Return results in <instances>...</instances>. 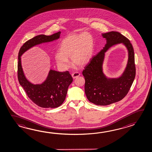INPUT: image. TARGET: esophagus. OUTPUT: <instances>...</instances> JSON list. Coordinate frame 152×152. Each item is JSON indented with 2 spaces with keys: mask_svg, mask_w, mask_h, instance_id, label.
<instances>
[{
  "mask_svg": "<svg viewBox=\"0 0 152 152\" xmlns=\"http://www.w3.org/2000/svg\"><path fill=\"white\" fill-rule=\"evenodd\" d=\"M80 76V73L78 72H74L73 74H72V77H73V78H77Z\"/></svg>",
  "mask_w": 152,
  "mask_h": 152,
  "instance_id": "34e87169",
  "label": "esophagus"
}]
</instances>
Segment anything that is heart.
I'll return each mask as SVG.
<instances>
[{"label":"heart","instance_id":"1","mask_svg":"<svg viewBox=\"0 0 152 152\" xmlns=\"http://www.w3.org/2000/svg\"><path fill=\"white\" fill-rule=\"evenodd\" d=\"M94 39L88 32L70 34L65 37L60 44L59 52L55 55L57 65L64 69L69 68L70 62L82 66L87 64L92 58L94 51Z\"/></svg>","mask_w":152,"mask_h":152}]
</instances>
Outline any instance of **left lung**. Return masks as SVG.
<instances>
[{
	"label": "left lung",
	"instance_id": "8db88e82",
	"mask_svg": "<svg viewBox=\"0 0 152 152\" xmlns=\"http://www.w3.org/2000/svg\"><path fill=\"white\" fill-rule=\"evenodd\" d=\"M106 39L105 47L84 67L82 74L85 78V93L90 102L98 105H109L126 96L133 83L136 74L133 48L129 40L120 33L111 31L102 34ZM122 43L127 48L129 59L127 66L118 78H107L102 72L105 53L113 45Z\"/></svg>",
	"mask_w": 152,
	"mask_h": 152
}]
</instances>
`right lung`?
<instances>
[{
    "label": "right lung",
    "mask_w": 152,
    "mask_h": 152,
    "mask_svg": "<svg viewBox=\"0 0 152 152\" xmlns=\"http://www.w3.org/2000/svg\"><path fill=\"white\" fill-rule=\"evenodd\" d=\"M61 32L51 36L40 34L26 42L19 50L18 62V79L28 97L39 107L55 108L62 104L65 99L69 86L73 81L68 71L59 72L50 69L46 80L42 84H34L25 77L22 69V55L28 50L40 44L48 43L59 38Z\"/></svg>",
    "instance_id": "obj_1"
}]
</instances>
